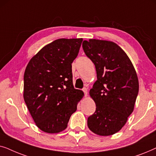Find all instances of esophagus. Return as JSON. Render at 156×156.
I'll use <instances>...</instances> for the list:
<instances>
[{"label":"esophagus","instance_id":"1","mask_svg":"<svg viewBox=\"0 0 156 156\" xmlns=\"http://www.w3.org/2000/svg\"><path fill=\"white\" fill-rule=\"evenodd\" d=\"M82 91H83V92L84 93L85 97H87V93H88V90H87V88H86V87H84V88L82 89Z\"/></svg>","mask_w":156,"mask_h":156}]
</instances>
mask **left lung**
<instances>
[{
  "mask_svg": "<svg viewBox=\"0 0 156 156\" xmlns=\"http://www.w3.org/2000/svg\"><path fill=\"white\" fill-rule=\"evenodd\" d=\"M82 48L94 64L97 76L89 91L96 111L87 125L97 135H113L133 112L139 89L137 74L129 57L114 42L90 39L83 42Z\"/></svg>",
  "mask_w": 156,
  "mask_h": 156,
  "instance_id": "left-lung-1",
  "label": "left lung"
}]
</instances>
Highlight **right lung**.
Masks as SVG:
<instances>
[{
  "mask_svg": "<svg viewBox=\"0 0 156 156\" xmlns=\"http://www.w3.org/2000/svg\"><path fill=\"white\" fill-rule=\"evenodd\" d=\"M82 40H55L42 48L25 69V102L36 126L45 133L64 131L84 96L74 88L72 72Z\"/></svg>",
  "mask_w": 156,
  "mask_h": 156,
  "instance_id": "1",
  "label": "right lung"
}]
</instances>
